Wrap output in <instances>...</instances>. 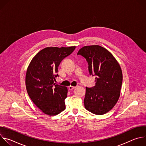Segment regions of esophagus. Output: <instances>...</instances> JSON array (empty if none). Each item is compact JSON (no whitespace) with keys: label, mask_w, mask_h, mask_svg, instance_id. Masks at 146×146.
<instances>
[{"label":"esophagus","mask_w":146,"mask_h":146,"mask_svg":"<svg viewBox=\"0 0 146 146\" xmlns=\"http://www.w3.org/2000/svg\"><path fill=\"white\" fill-rule=\"evenodd\" d=\"M75 88H76V87H74V86H69V87H68V89H69V90H72L74 89Z\"/></svg>","instance_id":"obj_1"}]
</instances>
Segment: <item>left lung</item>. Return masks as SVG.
Wrapping results in <instances>:
<instances>
[{
  "instance_id": "8db88e82",
  "label": "left lung",
  "mask_w": 146,
  "mask_h": 146,
  "mask_svg": "<svg viewBox=\"0 0 146 146\" xmlns=\"http://www.w3.org/2000/svg\"><path fill=\"white\" fill-rule=\"evenodd\" d=\"M77 55L86 59L90 75L96 76L95 86L86 87L84 106L93 114H106L115 106L120 95L121 67L108 50L98 45L83 47Z\"/></svg>"
}]
</instances>
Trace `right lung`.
<instances>
[{"mask_svg": "<svg viewBox=\"0 0 146 146\" xmlns=\"http://www.w3.org/2000/svg\"><path fill=\"white\" fill-rule=\"evenodd\" d=\"M75 48L46 47L33 57L27 69V92L35 105L47 115H55L65 109L68 88L55 84L54 81L61 61Z\"/></svg>", "mask_w": 146, "mask_h": 146, "instance_id": "1", "label": "right lung"}]
</instances>
